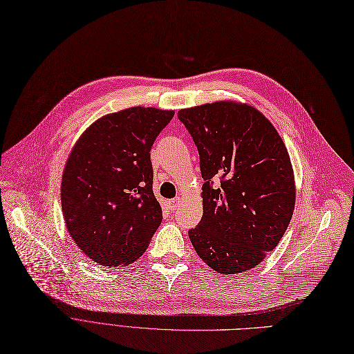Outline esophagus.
<instances>
[{
	"instance_id": "obj_1",
	"label": "esophagus",
	"mask_w": 354,
	"mask_h": 354,
	"mask_svg": "<svg viewBox=\"0 0 354 354\" xmlns=\"http://www.w3.org/2000/svg\"><path fill=\"white\" fill-rule=\"evenodd\" d=\"M180 205H181V198L180 197H176V198H173V200H168L167 201V206H168V209L170 210H177L178 207H180Z\"/></svg>"
}]
</instances>
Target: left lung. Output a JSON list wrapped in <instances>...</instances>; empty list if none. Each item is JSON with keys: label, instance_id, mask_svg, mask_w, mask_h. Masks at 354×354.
I'll use <instances>...</instances> for the list:
<instances>
[{"label": "left lung", "instance_id": "obj_1", "mask_svg": "<svg viewBox=\"0 0 354 354\" xmlns=\"http://www.w3.org/2000/svg\"><path fill=\"white\" fill-rule=\"evenodd\" d=\"M200 156L203 217L189 238L216 272L249 271L275 249L295 206L291 160L271 121L257 108L217 100L178 111ZM218 176L221 186L213 188Z\"/></svg>", "mask_w": 354, "mask_h": 354}]
</instances>
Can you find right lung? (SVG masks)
I'll return each instance as SVG.
<instances>
[{
	"label": "right lung",
	"instance_id": "obj_1",
	"mask_svg": "<svg viewBox=\"0 0 354 354\" xmlns=\"http://www.w3.org/2000/svg\"><path fill=\"white\" fill-rule=\"evenodd\" d=\"M174 111L133 106L89 125L66 161L60 198L79 249L106 268L136 262L162 221L149 151Z\"/></svg>",
	"mask_w": 354,
	"mask_h": 354
}]
</instances>
